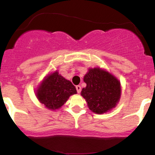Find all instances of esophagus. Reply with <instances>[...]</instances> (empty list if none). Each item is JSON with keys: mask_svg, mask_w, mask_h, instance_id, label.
Returning a JSON list of instances; mask_svg holds the SVG:
<instances>
[{"mask_svg": "<svg viewBox=\"0 0 155 155\" xmlns=\"http://www.w3.org/2000/svg\"><path fill=\"white\" fill-rule=\"evenodd\" d=\"M76 91H77L78 93H80L81 91H82V87H81L80 85H76Z\"/></svg>", "mask_w": 155, "mask_h": 155, "instance_id": "34e87169", "label": "esophagus"}]
</instances>
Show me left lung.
Here are the masks:
<instances>
[{
	"label": "left lung",
	"instance_id": "obj_1",
	"mask_svg": "<svg viewBox=\"0 0 155 155\" xmlns=\"http://www.w3.org/2000/svg\"><path fill=\"white\" fill-rule=\"evenodd\" d=\"M84 82L87 85L82 88L81 94L92 112L103 114L116 106L121 86L118 79L110 73L100 68L89 69Z\"/></svg>",
	"mask_w": 155,
	"mask_h": 155
}]
</instances>
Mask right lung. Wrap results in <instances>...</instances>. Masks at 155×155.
Wrapping results in <instances>:
<instances>
[{
	"mask_svg": "<svg viewBox=\"0 0 155 155\" xmlns=\"http://www.w3.org/2000/svg\"><path fill=\"white\" fill-rule=\"evenodd\" d=\"M76 93V87L71 82L54 72L43 81L37 90V97L46 108L54 110L61 107L70 95Z\"/></svg>",
	"mask_w": 155,
	"mask_h": 155,
	"instance_id": "right-lung-1",
	"label": "right lung"
}]
</instances>
